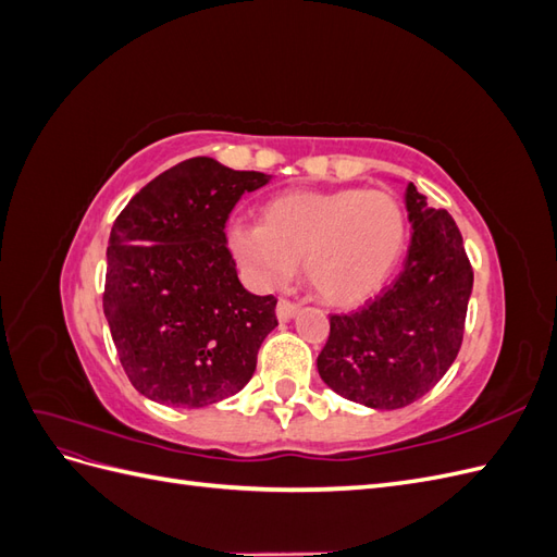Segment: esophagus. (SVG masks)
Wrapping results in <instances>:
<instances>
[{"instance_id":"34e87169","label":"esophagus","mask_w":557,"mask_h":557,"mask_svg":"<svg viewBox=\"0 0 557 557\" xmlns=\"http://www.w3.org/2000/svg\"><path fill=\"white\" fill-rule=\"evenodd\" d=\"M295 315H297V305H293L288 299H281L276 305V318L281 323H288V320H293Z\"/></svg>"}]
</instances>
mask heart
Segmentation results:
<instances>
[{
    "label": "heart",
    "instance_id": "b5f03b06",
    "mask_svg": "<svg viewBox=\"0 0 557 557\" xmlns=\"http://www.w3.org/2000/svg\"><path fill=\"white\" fill-rule=\"evenodd\" d=\"M409 223L385 190H288L267 199L260 225L232 223L227 248L256 288H274L295 274L336 309L379 295L407 252Z\"/></svg>",
    "mask_w": 557,
    "mask_h": 557
}]
</instances>
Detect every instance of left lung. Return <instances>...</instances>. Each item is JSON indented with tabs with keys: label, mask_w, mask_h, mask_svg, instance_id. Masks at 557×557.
Returning <instances> with one entry per match:
<instances>
[{
	"label": "left lung",
	"mask_w": 557,
	"mask_h": 557,
	"mask_svg": "<svg viewBox=\"0 0 557 557\" xmlns=\"http://www.w3.org/2000/svg\"><path fill=\"white\" fill-rule=\"evenodd\" d=\"M411 246L399 276L369 305L330 318L318 374L336 395L369 409L409 407L442 381L462 344L474 272L448 211L409 183Z\"/></svg>",
	"instance_id": "8db88e82"
}]
</instances>
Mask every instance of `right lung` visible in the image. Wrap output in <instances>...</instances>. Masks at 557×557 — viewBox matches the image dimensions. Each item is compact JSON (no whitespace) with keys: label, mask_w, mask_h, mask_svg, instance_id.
Instances as JSON below:
<instances>
[{"label":"right lung","mask_w":557,"mask_h":557,"mask_svg":"<svg viewBox=\"0 0 557 557\" xmlns=\"http://www.w3.org/2000/svg\"><path fill=\"white\" fill-rule=\"evenodd\" d=\"M272 181L190 158L162 172L115 218L104 315L127 379L164 407L199 409L250 381L276 320L272 295H250L225 223L244 193Z\"/></svg>","instance_id":"right-lung-1"}]
</instances>
